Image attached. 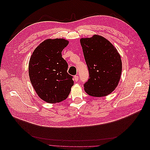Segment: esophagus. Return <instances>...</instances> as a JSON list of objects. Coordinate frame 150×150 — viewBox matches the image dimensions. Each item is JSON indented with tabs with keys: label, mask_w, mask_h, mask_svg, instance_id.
<instances>
[{
	"label": "esophagus",
	"mask_w": 150,
	"mask_h": 150,
	"mask_svg": "<svg viewBox=\"0 0 150 150\" xmlns=\"http://www.w3.org/2000/svg\"><path fill=\"white\" fill-rule=\"evenodd\" d=\"M78 79H79L78 76H74V81H76V82H77V81H78Z\"/></svg>",
	"instance_id": "esophagus-1"
}]
</instances>
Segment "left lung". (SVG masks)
I'll use <instances>...</instances> for the list:
<instances>
[{
    "instance_id": "8db88e82",
    "label": "left lung",
    "mask_w": 150,
    "mask_h": 150,
    "mask_svg": "<svg viewBox=\"0 0 150 150\" xmlns=\"http://www.w3.org/2000/svg\"><path fill=\"white\" fill-rule=\"evenodd\" d=\"M80 43L89 74L84 84L85 92L93 97L108 96L114 91L121 78L122 62L119 52L101 35L81 38Z\"/></svg>"
}]
</instances>
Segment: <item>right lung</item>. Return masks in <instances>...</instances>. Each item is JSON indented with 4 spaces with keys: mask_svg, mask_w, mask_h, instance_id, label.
Wrapping results in <instances>:
<instances>
[{
    "mask_svg": "<svg viewBox=\"0 0 150 150\" xmlns=\"http://www.w3.org/2000/svg\"><path fill=\"white\" fill-rule=\"evenodd\" d=\"M69 44L65 39H47L35 49L29 62L30 83L38 96L48 103H59L69 96L74 85L67 72L68 64L62 51Z\"/></svg>",
    "mask_w": 150,
    "mask_h": 150,
    "instance_id": "1",
    "label": "right lung"
}]
</instances>
